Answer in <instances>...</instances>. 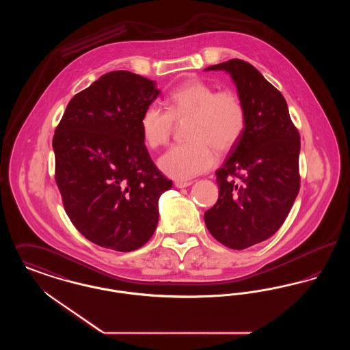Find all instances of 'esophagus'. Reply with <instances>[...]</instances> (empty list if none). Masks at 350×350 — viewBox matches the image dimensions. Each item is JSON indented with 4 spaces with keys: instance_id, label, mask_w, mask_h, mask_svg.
I'll return each instance as SVG.
<instances>
[{
    "instance_id": "obj_1",
    "label": "esophagus",
    "mask_w": 350,
    "mask_h": 350,
    "mask_svg": "<svg viewBox=\"0 0 350 350\" xmlns=\"http://www.w3.org/2000/svg\"><path fill=\"white\" fill-rule=\"evenodd\" d=\"M174 185H176L178 189H183V187H187V186H190L191 183H190V181H176Z\"/></svg>"
}]
</instances>
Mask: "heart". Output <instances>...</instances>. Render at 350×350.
Masks as SVG:
<instances>
[{"label": "heart", "instance_id": "b5f03b06", "mask_svg": "<svg viewBox=\"0 0 350 350\" xmlns=\"http://www.w3.org/2000/svg\"><path fill=\"white\" fill-rule=\"evenodd\" d=\"M167 110L150 105L140 117V131L152 148L165 146L174 122L187 119V139L160 157L161 170L176 180H190L215 164V152L227 153L240 142L247 126L243 100L232 90H219L210 83L191 79L167 94Z\"/></svg>", "mask_w": 350, "mask_h": 350}]
</instances>
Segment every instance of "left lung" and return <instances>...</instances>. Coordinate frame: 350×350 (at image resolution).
<instances>
[{
	"label": "left lung",
	"mask_w": 350,
	"mask_h": 350,
	"mask_svg": "<svg viewBox=\"0 0 350 350\" xmlns=\"http://www.w3.org/2000/svg\"><path fill=\"white\" fill-rule=\"evenodd\" d=\"M206 70L231 75L247 126L215 172L219 198L204 223L223 245L245 250L280 230L299 193V133L281 92L248 62L231 59Z\"/></svg>",
	"instance_id": "obj_1"
}]
</instances>
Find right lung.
I'll use <instances>...</instances> for the list:
<instances>
[{
    "label": "right lung",
    "mask_w": 350,
    "mask_h": 350,
    "mask_svg": "<svg viewBox=\"0 0 350 350\" xmlns=\"http://www.w3.org/2000/svg\"><path fill=\"white\" fill-rule=\"evenodd\" d=\"M159 94L150 79L109 72L69 100L55 130V181L64 210L103 248L143 247L157 227L159 198L172 187L140 131V117Z\"/></svg>",
    "instance_id": "right-lung-1"
}]
</instances>
